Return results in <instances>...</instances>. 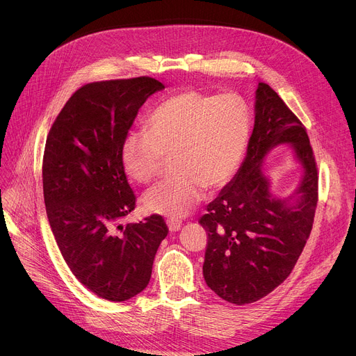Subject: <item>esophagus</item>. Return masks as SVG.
<instances>
[{
	"mask_svg": "<svg viewBox=\"0 0 356 356\" xmlns=\"http://www.w3.org/2000/svg\"><path fill=\"white\" fill-rule=\"evenodd\" d=\"M168 227L170 232H176L181 228V222L179 220H168Z\"/></svg>",
	"mask_w": 356,
	"mask_h": 356,
	"instance_id": "esophagus-1",
	"label": "esophagus"
}]
</instances>
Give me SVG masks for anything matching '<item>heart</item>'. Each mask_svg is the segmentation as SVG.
I'll use <instances>...</instances> for the list:
<instances>
[{
  "label": "heart",
  "instance_id": "obj_1",
  "mask_svg": "<svg viewBox=\"0 0 356 356\" xmlns=\"http://www.w3.org/2000/svg\"><path fill=\"white\" fill-rule=\"evenodd\" d=\"M249 115L229 94L209 95L181 91L152 113L149 131H132L121 143L120 158L129 179L149 183L173 156L177 172L143 194L142 206L172 220L183 218L198 204L206 190L229 183L249 140Z\"/></svg>",
  "mask_w": 356,
  "mask_h": 356
}]
</instances>
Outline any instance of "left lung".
<instances>
[{"label":"left lung","instance_id":"1","mask_svg":"<svg viewBox=\"0 0 356 356\" xmlns=\"http://www.w3.org/2000/svg\"><path fill=\"white\" fill-rule=\"evenodd\" d=\"M292 145L303 177L287 199L270 193L261 166L277 144ZM318 201V173L306 128L266 83H259L255 125L235 177L200 218L207 249L202 275L221 298L253 302L273 291L291 273L306 245Z\"/></svg>","mask_w":356,"mask_h":356}]
</instances>
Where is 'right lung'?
I'll use <instances>...</instances> for the list:
<instances>
[{
	"mask_svg": "<svg viewBox=\"0 0 356 356\" xmlns=\"http://www.w3.org/2000/svg\"><path fill=\"white\" fill-rule=\"evenodd\" d=\"M165 86L152 77L88 83L70 98L44 145L42 180L47 220L76 279L110 301L149 283L169 229L154 214L120 222L135 209L120 149L147 97Z\"/></svg>",
	"mask_w": 356,
	"mask_h": 356,
	"instance_id": "obj_1",
	"label": "right lung"
}]
</instances>
